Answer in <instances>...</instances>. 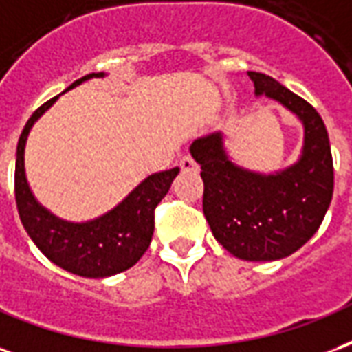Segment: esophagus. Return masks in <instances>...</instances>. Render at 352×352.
<instances>
[{
  "label": "esophagus",
  "mask_w": 352,
  "mask_h": 352,
  "mask_svg": "<svg viewBox=\"0 0 352 352\" xmlns=\"http://www.w3.org/2000/svg\"><path fill=\"white\" fill-rule=\"evenodd\" d=\"M179 166H182V170H195L197 168V161L191 155H186V157L179 159Z\"/></svg>",
  "instance_id": "esophagus-1"
}]
</instances>
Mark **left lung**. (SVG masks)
I'll list each match as a JSON object with an SVG mask.
<instances>
[{
    "instance_id": "left-lung-1",
    "label": "left lung",
    "mask_w": 352,
    "mask_h": 352,
    "mask_svg": "<svg viewBox=\"0 0 352 352\" xmlns=\"http://www.w3.org/2000/svg\"><path fill=\"white\" fill-rule=\"evenodd\" d=\"M255 95L291 110L304 125L298 161L261 174L236 165L221 133L189 146L204 182L202 210L215 240L243 261H278L292 255L324 219L334 193V165L327 127L319 112L268 74L248 71Z\"/></svg>"
}]
</instances>
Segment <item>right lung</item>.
I'll list each match as a JSON object with an SVG mask.
<instances>
[{
    "mask_svg": "<svg viewBox=\"0 0 352 352\" xmlns=\"http://www.w3.org/2000/svg\"><path fill=\"white\" fill-rule=\"evenodd\" d=\"M104 73H89L73 82L65 91L80 86L89 78H101ZM46 101L25 123L16 146L14 199L18 215L33 243L63 270L82 278H109L125 272L138 263L150 248L153 236V214L161 199L168 193L179 168L155 173L142 179L118 206L91 221L73 223L48 212L30 189L24 168V150L28 135L56 99Z\"/></svg>",
    "mask_w": 352,
    "mask_h": 352,
    "instance_id": "1",
    "label": "right lung"
}]
</instances>
